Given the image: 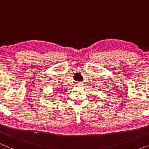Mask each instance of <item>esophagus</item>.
<instances>
[{
	"label": "esophagus",
	"instance_id": "34e87169",
	"mask_svg": "<svg viewBox=\"0 0 149 149\" xmlns=\"http://www.w3.org/2000/svg\"><path fill=\"white\" fill-rule=\"evenodd\" d=\"M77 84L78 85H81V82H78V83H77Z\"/></svg>",
	"mask_w": 149,
	"mask_h": 149
}]
</instances>
